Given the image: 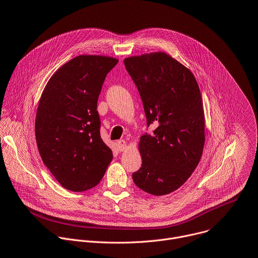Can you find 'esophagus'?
<instances>
[{"mask_svg":"<svg viewBox=\"0 0 258 258\" xmlns=\"http://www.w3.org/2000/svg\"><path fill=\"white\" fill-rule=\"evenodd\" d=\"M117 147L119 151H124V149L126 148V142L124 140H120L117 142Z\"/></svg>","mask_w":258,"mask_h":258,"instance_id":"esophagus-1","label":"esophagus"}]
</instances>
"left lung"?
I'll use <instances>...</instances> for the list:
<instances>
[{
	"label": "left lung",
	"mask_w": 258,
	"mask_h": 258,
	"mask_svg": "<svg viewBox=\"0 0 258 258\" xmlns=\"http://www.w3.org/2000/svg\"><path fill=\"white\" fill-rule=\"evenodd\" d=\"M143 101L147 124L139 150L142 167L135 184L153 196L178 189L200 163L205 146V113L199 84L186 67L158 51L124 58Z\"/></svg>",
	"instance_id": "obj_1"
}]
</instances>
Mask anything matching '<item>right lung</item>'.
Segmentation results:
<instances>
[{
    "label": "right lung",
    "instance_id": "obj_1",
    "mask_svg": "<svg viewBox=\"0 0 258 258\" xmlns=\"http://www.w3.org/2000/svg\"><path fill=\"white\" fill-rule=\"evenodd\" d=\"M117 62L110 56L78 55L50 77L41 94L35 118L38 151L68 190L96 186L113 158L100 137L97 101L106 75Z\"/></svg>",
    "mask_w": 258,
    "mask_h": 258
}]
</instances>
